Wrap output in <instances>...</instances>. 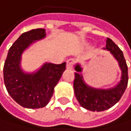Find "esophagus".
<instances>
[{
  "label": "esophagus",
  "instance_id": "34e87169",
  "mask_svg": "<svg viewBox=\"0 0 131 131\" xmlns=\"http://www.w3.org/2000/svg\"><path fill=\"white\" fill-rule=\"evenodd\" d=\"M75 63V59H72V58H71V59L68 60H67V68L71 70L72 68H73V66H74Z\"/></svg>",
  "mask_w": 131,
  "mask_h": 131
}]
</instances>
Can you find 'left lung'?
Instances as JSON below:
<instances>
[{"label":"left lung","instance_id":"8db88e82","mask_svg":"<svg viewBox=\"0 0 131 131\" xmlns=\"http://www.w3.org/2000/svg\"><path fill=\"white\" fill-rule=\"evenodd\" d=\"M104 50L108 51L118 62L121 71L119 82L113 88H96L85 82L82 74L83 68L80 63L75 66L74 91L78 102L83 108L91 111H103L116 104L123 96L128 83V70L123 51L111 39L106 38Z\"/></svg>","mask_w":131,"mask_h":131}]
</instances>
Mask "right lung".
I'll list each match as a JSON object with an SVG mask.
<instances>
[{"label": "right lung", "mask_w": 131, "mask_h": 131, "mask_svg": "<svg viewBox=\"0 0 131 131\" xmlns=\"http://www.w3.org/2000/svg\"><path fill=\"white\" fill-rule=\"evenodd\" d=\"M46 36L43 28L32 29L20 36L9 48L4 65V81L9 95L23 107L37 109L45 106L53 95L54 88L66 69V63H44L33 72L21 68L24 51L36 41Z\"/></svg>", "instance_id": "right-lung-1"}]
</instances>
